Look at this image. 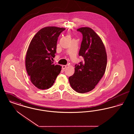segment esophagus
I'll return each instance as SVG.
<instances>
[{"instance_id":"esophagus-1","label":"esophagus","mask_w":134,"mask_h":134,"mask_svg":"<svg viewBox=\"0 0 134 134\" xmlns=\"http://www.w3.org/2000/svg\"><path fill=\"white\" fill-rule=\"evenodd\" d=\"M62 69L64 70L66 67H67V65H62Z\"/></svg>"}]
</instances>
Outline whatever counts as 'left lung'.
I'll list each match as a JSON object with an SVG mask.
<instances>
[{"label": "left lung", "instance_id": "1", "mask_svg": "<svg viewBox=\"0 0 134 134\" xmlns=\"http://www.w3.org/2000/svg\"><path fill=\"white\" fill-rule=\"evenodd\" d=\"M77 31L83 36L79 55L84 60L75 65V72L69 81L75 91L84 93L94 89L102 79L107 67V55L102 39L92 29L83 27Z\"/></svg>", "mask_w": 134, "mask_h": 134}]
</instances>
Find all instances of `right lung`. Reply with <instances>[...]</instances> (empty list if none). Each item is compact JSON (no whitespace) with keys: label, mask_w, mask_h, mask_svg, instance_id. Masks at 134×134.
<instances>
[{"label":"right lung","mask_w":134,"mask_h":134,"mask_svg":"<svg viewBox=\"0 0 134 134\" xmlns=\"http://www.w3.org/2000/svg\"><path fill=\"white\" fill-rule=\"evenodd\" d=\"M65 28L47 26L41 29L32 38L26 54V67L31 81L40 89L50 88L62 67L51 60L56 53L58 38Z\"/></svg>","instance_id":"1"}]
</instances>
